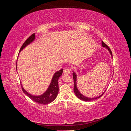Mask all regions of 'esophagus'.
I'll use <instances>...</instances> for the list:
<instances>
[{"label":"esophagus","mask_w":131,"mask_h":131,"mask_svg":"<svg viewBox=\"0 0 131 131\" xmlns=\"http://www.w3.org/2000/svg\"><path fill=\"white\" fill-rule=\"evenodd\" d=\"M70 72V70L69 68H64L63 70V73L64 74H69Z\"/></svg>","instance_id":"esophagus-1"}]
</instances>
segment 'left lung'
I'll return each mask as SVG.
<instances>
[{"label": "left lung", "instance_id": "8db88e82", "mask_svg": "<svg viewBox=\"0 0 131 131\" xmlns=\"http://www.w3.org/2000/svg\"><path fill=\"white\" fill-rule=\"evenodd\" d=\"M102 46L103 47H106V48L108 49L109 52L110 53V54H112V56L113 57V54H112V51H111L109 47V46H108L106 43H105L103 41H102ZM73 79H74V93L75 94H76V96L78 97V98H79L80 100H82V101H84L86 102H88V101H92V100H96V99H98L99 98H100L101 97H102V96L103 94H104V93H103L102 94H101V96H100L99 97H95V98H89V97H86L84 96H83V95L79 92V91L78 90V89H77V75L75 74L74 72H73Z\"/></svg>", "mask_w": 131, "mask_h": 131}]
</instances>
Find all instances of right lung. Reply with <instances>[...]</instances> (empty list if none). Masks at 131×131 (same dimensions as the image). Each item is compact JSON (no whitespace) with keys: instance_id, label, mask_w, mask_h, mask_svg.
I'll use <instances>...</instances> for the list:
<instances>
[{"instance_id":"1","label":"right lung","mask_w":131,"mask_h":131,"mask_svg":"<svg viewBox=\"0 0 131 131\" xmlns=\"http://www.w3.org/2000/svg\"><path fill=\"white\" fill-rule=\"evenodd\" d=\"M35 39V33H33L31 34L30 36L28 38L27 40L25 41V42L23 43L22 45L20 50L21 51L23 49H24L25 47L29 44L30 43L32 42ZM63 69H61L60 70L57 71L56 73L53 75V77L52 78V81H51L50 85L48 89L46 90V92L42 95L39 96H32V95L30 94L29 93H28L26 91H25L23 89V88L22 86V84H21V86L22 88V90L23 92H24L27 96L30 98L31 100L38 103L39 104H49L50 103L53 101L57 97V96L58 93V79L60 77L63 73Z\"/></svg>"}]
</instances>
